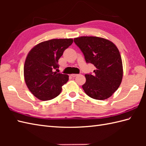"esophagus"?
<instances>
[{"label":"esophagus","mask_w":146,"mask_h":146,"mask_svg":"<svg viewBox=\"0 0 146 146\" xmlns=\"http://www.w3.org/2000/svg\"><path fill=\"white\" fill-rule=\"evenodd\" d=\"M78 74H71V76L72 77H76V76H78Z\"/></svg>","instance_id":"obj_1"}]
</instances>
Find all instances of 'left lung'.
I'll use <instances>...</instances> for the list:
<instances>
[{"label":"left lung","mask_w":146,"mask_h":146,"mask_svg":"<svg viewBox=\"0 0 146 146\" xmlns=\"http://www.w3.org/2000/svg\"><path fill=\"white\" fill-rule=\"evenodd\" d=\"M87 63L96 69L93 74H85L82 88L85 94L96 100H104L113 95L122 82L123 67L119 49L112 42L95 36L74 39Z\"/></svg>","instance_id":"obj_1"}]
</instances>
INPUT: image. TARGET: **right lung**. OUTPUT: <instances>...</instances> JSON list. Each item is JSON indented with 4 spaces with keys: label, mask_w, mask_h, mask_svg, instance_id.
Returning <instances> with one entry per match:
<instances>
[{
    "label": "right lung",
    "mask_w": 146,
    "mask_h": 146,
    "mask_svg": "<svg viewBox=\"0 0 146 146\" xmlns=\"http://www.w3.org/2000/svg\"><path fill=\"white\" fill-rule=\"evenodd\" d=\"M73 39H53L39 43L27 54L24 66L27 88L36 98L49 100L60 94L68 75L54 72L59 68L58 60Z\"/></svg>",
    "instance_id": "add662e5"
}]
</instances>
